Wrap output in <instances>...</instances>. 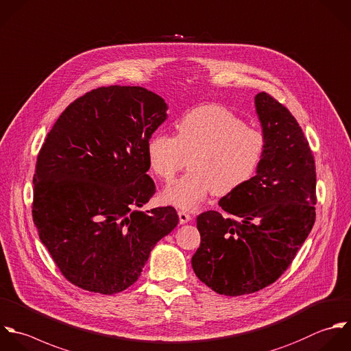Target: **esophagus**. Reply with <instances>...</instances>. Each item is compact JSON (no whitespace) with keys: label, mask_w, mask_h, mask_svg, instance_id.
<instances>
[{"label":"esophagus","mask_w":351,"mask_h":351,"mask_svg":"<svg viewBox=\"0 0 351 351\" xmlns=\"http://www.w3.org/2000/svg\"><path fill=\"white\" fill-rule=\"evenodd\" d=\"M178 215H179V221H180V224H186V223L191 221V219H193L191 215H189V213L184 212V210H179Z\"/></svg>","instance_id":"34e87169"}]
</instances>
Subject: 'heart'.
<instances>
[{
  "instance_id": "obj_1",
  "label": "heart",
  "mask_w": 351,
  "mask_h": 351,
  "mask_svg": "<svg viewBox=\"0 0 351 351\" xmlns=\"http://www.w3.org/2000/svg\"><path fill=\"white\" fill-rule=\"evenodd\" d=\"M265 152L264 134L220 105L189 112L176 135L156 134L146 149L152 172L172 182L190 160L191 171L168 186L162 199L183 210L197 209L212 193L227 195L256 175Z\"/></svg>"
}]
</instances>
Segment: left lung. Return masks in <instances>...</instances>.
<instances>
[{
    "label": "left lung",
    "instance_id": "left-lung-1",
    "mask_svg": "<svg viewBox=\"0 0 351 351\" xmlns=\"http://www.w3.org/2000/svg\"><path fill=\"white\" fill-rule=\"evenodd\" d=\"M265 136L263 161L243 187L219 202L238 220L208 210L197 217L198 279L221 295L252 294L276 282L316 220V165L290 110L263 91L254 98Z\"/></svg>",
    "mask_w": 351,
    "mask_h": 351
}]
</instances>
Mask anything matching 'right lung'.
Here are the masks:
<instances>
[{
    "label": "right lung",
    "instance_id": "right-lung-1",
    "mask_svg": "<svg viewBox=\"0 0 351 351\" xmlns=\"http://www.w3.org/2000/svg\"><path fill=\"white\" fill-rule=\"evenodd\" d=\"M167 109L139 86L98 87L66 106L39 150L34 224L64 278L86 291L132 286L179 223L172 206L136 210L156 193L146 149Z\"/></svg>",
    "mask_w": 351,
    "mask_h": 351
}]
</instances>
